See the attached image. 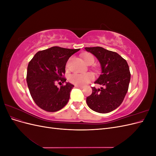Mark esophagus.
<instances>
[{
  "label": "esophagus",
  "instance_id": "obj_1",
  "mask_svg": "<svg viewBox=\"0 0 156 156\" xmlns=\"http://www.w3.org/2000/svg\"><path fill=\"white\" fill-rule=\"evenodd\" d=\"M76 88H81V89H83L84 87L83 86H79V85H75V86Z\"/></svg>",
  "mask_w": 156,
  "mask_h": 156
}]
</instances>
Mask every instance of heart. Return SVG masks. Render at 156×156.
Segmentation results:
<instances>
[{
	"mask_svg": "<svg viewBox=\"0 0 156 156\" xmlns=\"http://www.w3.org/2000/svg\"><path fill=\"white\" fill-rule=\"evenodd\" d=\"M83 60L84 62H85L87 65H92L94 62V56L91 54H85L83 56ZM93 79V75L90 73H73L69 75V81L75 84V85H79V86H84L88 84L90 81H91Z\"/></svg>",
	"mask_w": 156,
	"mask_h": 156,
	"instance_id": "obj_1",
	"label": "heart"
}]
</instances>
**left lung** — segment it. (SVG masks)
I'll return each mask as SVG.
<instances>
[{
	"instance_id": "obj_1",
	"label": "left lung",
	"mask_w": 156,
	"mask_h": 156,
	"mask_svg": "<svg viewBox=\"0 0 156 156\" xmlns=\"http://www.w3.org/2000/svg\"><path fill=\"white\" fill-rule=\"evenodd\" d=\"M96 56L100 63L101 74L94 83L103 86L87 98L88 106L99 113H108L116 109L123 101L128 90L131 79L126 60L117 53L101 47L85 48Z\"/></svg>"
}]
</instances>
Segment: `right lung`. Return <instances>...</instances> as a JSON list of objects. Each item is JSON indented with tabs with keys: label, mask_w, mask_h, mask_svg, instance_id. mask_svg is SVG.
Listing matches in <instances>:
<instances>
[{
	"label": "right lung",
	"mask_w": 156,
	"mask_h": 156,
	"mask_svg": "<svg viewBox=\"0 0 156 156\" xmlns=\"http://www.w3.org/2000/svg\"><path fill=\"white\" fill-rule=\"evenodd\" d=\"M80 49H70L52 47L38 51L28 65L27 82L36 104L44 111L55 112L62 108L69 101L74 85L62 77L69 58ZM57 81L66 83L58 88Z\"/></svg>",
	"instance_id": "add662e5"
}]
</instances>
